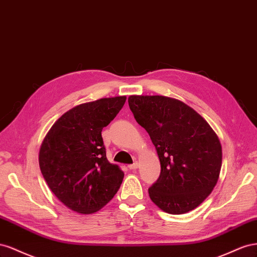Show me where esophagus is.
Here are the masks:
<instances>
[{"mask_svg":"<svg viewBox=\"0 0 257 257\" xmlns=\"http://www.w3.org/2000/svg\"><path fill=\"white\" fill-rule=\"evenodd\" d=\"M138 167H139V164L137 163V161H135L134 164H131V165H129V166H128V168H129L130 170H135V169H137Z\"/></svg>","mask_w":257,"mask_h":257,"instance_id":"1","label":"esophagus"}]
</instances>
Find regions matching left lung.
<instances>
[{"instance_id":"obj_1","label":"left lung","mask_w":257,"mask_h":257,"mask_svg":"<svg viewBox=\"0 0 257 257\" xmlns=\"http://www.w3.org/2000/svg\"><path fill=\"white\" fill-rule=\"evenodd\" d=\"M137 122L155 145L160 175L149 188L152 201L170 214L192 211L216 185L222 146L210 124L182 101L164 96H130Z\"/></svg>"}]
</instances>
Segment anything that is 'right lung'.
Returning <instances> with one entry per match:
<instances>
[{
	"instance_id": "add662e5",
	"label": "right lung",
	"mask_w": 257,
	"mask_h": 257,
	"mask_svg": "<svg viewBox=\"0 0 257 257\" xmlns=\"http://www.w3.org/2000/svg\"><path fill=\"white\" fill-rule=\"evenodd\" d=\"M126 97L104 98L73 107L50 128L39 163L51 192L71 210L97 212L119 189L123 172L108 163L101 131L119 113Z\"/></svg>"
}]
</instances>
